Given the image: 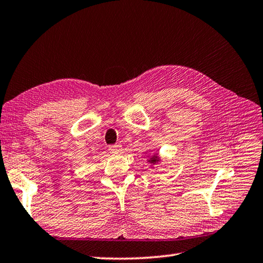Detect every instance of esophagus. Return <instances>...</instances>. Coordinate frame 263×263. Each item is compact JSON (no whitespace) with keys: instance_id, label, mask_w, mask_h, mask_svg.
I'll return each instance as SVG.
<instances>
[{"instance_id":"1","label":"esophagus","mask_w":263,"mask_h":263,"mask_svg":"<svg viewBox=\"0 0 263 263\" xmlns=\"http://www.w3.org/2000/svg\"><path fill=\"white\" fill-rule=\"evenodd\" d=\"M108 151L110 153H117L121 151V145H110L108 146Z\"/></svg>"}]
</instances>
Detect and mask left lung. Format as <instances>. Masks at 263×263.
<instances>
[{
	"instance_id": "left-lung-1",
	"label": "left lung",
	"mask_w": 263,
	"mask_h": 263,
	"mask_svg": "<svg viewBox=\"0 0 263 263\" xmlns=\"http://www.w3.org/2000/svg\"><path fill=\"white\" fill-rule=\"evenodd\" d=\"M156 161H157V157H154V158H152V159H151V162H152V163H155Z\"/></svg>"
}]
</instances>
